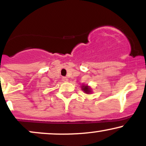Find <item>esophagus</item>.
<instances>
[{"instance_id":"esophagus-1","label":"esophagus","mask_w":146,"mask_h":146,"mask_svg":"<svg viewBox=\"0 0 146 146\" xmlns=\"http://www.w3.org/2000/svg\"><path fill=\"white\" fill-rule=\"evenodd\" d=\"M62 81L63 82H68V79L67 78H66V77H63L62 78Z\"/></svg>"}]
</instances>
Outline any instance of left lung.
Listing matches in <instances>:
<instances>
[{
  "label": "left lung",
  "mask_w": 146,
  "mask_h": 146,
  "mask_svg": "<svg viewBox=\"0 0 146 146\" xmlns=\"http://www.w3.org/2000/svg\"><path fill=\"white\" fill-rule=\"evenodd\" d=\"M81 88L82 90L84 91V93H86V94L89 95L92 93V88L88 84H82Z\"/></svg>",
  "instance_id": "1"
}]
</instances>
